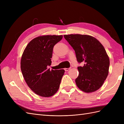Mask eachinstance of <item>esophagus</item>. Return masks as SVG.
Segmentation results:
<instances>
[{
  "label": "esophagus",
  "mask_w": 124,
  "mask_h": 124,
  "mask_svg": "<svg viewBox=\"0 0 124 124\" xmlns=\"http://www.w3.org/2000/svg\"><path fill=\"white\" fill-rule=\"evenodd\" d=\"M69 69H70V68H65V69H64V70H65L66 71H68Z\"/></svg>",
  "instance_id": "esophagus-1"
}]
</instances>
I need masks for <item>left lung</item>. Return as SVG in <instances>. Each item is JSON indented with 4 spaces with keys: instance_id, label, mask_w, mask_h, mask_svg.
Wrapping results in <instances>:
<instances>
[{
    "instance_id": "1",
    "label": "left lung",
    "mask_w": 124,
    "mask_h": 124,
    "mask_svg": "<svg viewBox=\"0 0 124 124\" xmlns=\"http://www.w3.org/2000/svg\"><path fill=\"white\" fill-rule=\"evenodd\" d=\"M64 38L72 47L78 63V76L76 79L78 88L85 93H92L99 89L108 73L110 59L104 47L94 37L89 35L71 34Z\"/></svg>"
}]
</instances>
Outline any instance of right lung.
I'll return each instance as SVG.
<instances>
[{"instance_id":"add662e5","label":"right lung","mask_w":124,"mask_h":124,"mask_svg":"<svg viewBox=\"0 0 124 124\" xmlns=\"http://www.w3.org/2000/svg\"><path fill=\"white\" fill-rule=\"evenodd\" d=\"M62 38V35L36 37L30 41L22 56L21 69L25 81L33 92L41 97L54 95L64 74L63 69L47 68L52 63L54 46Z\"/></svg>"}]
</instances>
